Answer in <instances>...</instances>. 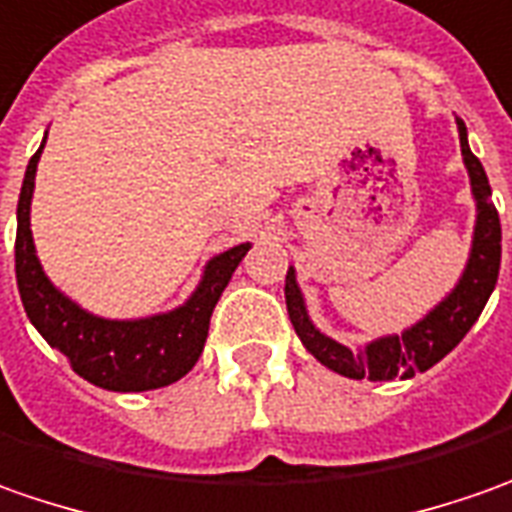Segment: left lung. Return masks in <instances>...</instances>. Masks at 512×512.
<instances>
[{
    "mask_svg": "<svg viewBox=\"0 0 512 512\" xmlns=\"http://www.w3.org/2000/svg\"><path fill=\"white\" fill-rule=\"evenodd\" d=\"M459 124V144H462V158H465L467 175H470V189L476 198V229H473V249L467 257V266L456 289L436 306V309L419 320L402 334L379 337L360 351H351L337 340L320 334L309 320V311L303 303V294L297 286L294 269L286 274V309L297 337L309 348L317 360L326 368L343 374L348 379H408L428 371L445 354H450L456 345L462 343L470 326L479 320V314L490 300L499 280V266H502V223L499 212L490 201V184H487L482 161L467 147V127L462 118Z\"/></svg>",
    "mask_w": 512,
    "mask_h": 512,
    "instance_id": "1",
    "label": "left lung"
}]
</instances>
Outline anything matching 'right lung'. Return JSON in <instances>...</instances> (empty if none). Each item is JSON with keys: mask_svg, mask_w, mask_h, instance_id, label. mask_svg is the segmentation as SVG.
<instances>
[{"mask_svg": "<svg viewBox=\"0 0 512 512\" xmlns=\"http://www.w3.org/2000/svg\"><path fill=\"white\" fill-rule=\"evenodd\" d=\"M39 152L30 158L16 209V283L30 323L50 348L62 351L73 371L107 391H152L192 371L209 334V317L249 243L212 257L198 289L184 306L144 320H104L76 306L56 289L36 257L30 235V198L36 186Z\"/></svg>", "mask_w": 512, "mask_h": 512, "instance_id": "right-lung-1", "label": "right lung"}]
</instances>
